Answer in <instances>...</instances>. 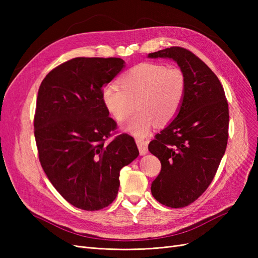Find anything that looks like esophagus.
<instances>
[{
    "mask_svg": "<svg viewBox=\"0 0 258 258\" xmlns=\"http://www.w3.org/2000/svg\"><path fill=\"white\" fill-rule=\"evenodd\" d=\"M136 142H137V145L139 147L140 155L147 154V151H148V141H145V140H142V139H137Z\"/></svg>",
    "mask_w": 258,
    "mask_h": 258,
    "instance_id": "34e87169",
    "label": "esophagus"
}]
</instances>
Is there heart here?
<instances>
[{
  "label": "heart",
  "instance_id": "obj_1",
  "mask_svg": "<svg viewBox=\"0 0 258 258\" xmlns=\"http://www.w3.org/2000/svg\"><path fill=\"white\" fill-rule=\"evenodd\" d=\"M119 86L107 85L102 90L106 110L117 121H124L122 129L137 137H145L156 122L169 123L182 106L186 92V79L177 69L158 63H140L118 81Z\"/></svg>",
  "mask_w": 258,
  "mask_h": 258
}]
</instances>
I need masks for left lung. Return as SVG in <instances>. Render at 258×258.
<instances>
[{
	"instance_id": "obj_1",
	"label": "left lung",
	"mask_w": 258,
	"mask_h": 258,
	"mask_svg": "<svg viewBox=\"0 0 258 258\" xmlns=\"http://www.w3.org/2000/svg\"><path fill=\"white\" fill-rule=\"evenodd\" d=\"M148 58L174 60L186 79L175 118L148 144L161 162L151 187L154 198L170 208H184L206 191L220 166L228 140V103L220 80L191 51L175 46Z\"/></svg>"
}]
</instances>
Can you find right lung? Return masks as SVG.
<instances>
[{
    "label": "right lung",
    "mask_w": 258,
    "mask_h": 258,
    "mask_svg": "<svg viewBox=\"0 0 258 258\" xmlns=\"http://www.w3.org/2000/svg\"><path fill=\"white\" fill-rule=\"evenodd\" d=\"M123 67L120 58H74L54 68L38 89V158L54 188L82 210L110 206L121 168L139 156L135 139L126 134L106 143L117 124L103 104L102 90Z\"/></svg>",
    "instance_id": "add662e5"
}]
</instances>
